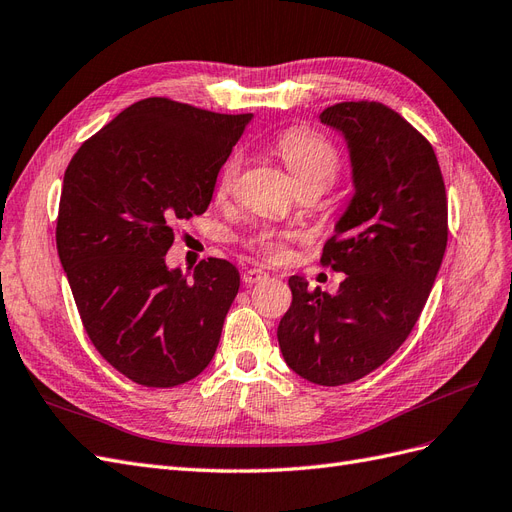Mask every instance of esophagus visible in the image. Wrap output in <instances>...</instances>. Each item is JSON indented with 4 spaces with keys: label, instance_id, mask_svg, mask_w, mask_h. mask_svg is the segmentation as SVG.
Wrapping results in <instances>:
<instances>
[{
    "label": "esophagus",
    "instance_id": "34e87169",
    "mask_svg": "<svg viewBox=\"0 0 512 512\" xmlns=\"http://www.w3.org/2000/svg\"><path fill=\"white\" fill-rule=\"evenodd\" d=\"M267 277H269L267 271H262V269H247V271L243 273V282H245L247 286H252V284H258V282H262V280H267Z\"/></svg>",
    "mask_w": 512,
    "mask_h": 512
}]
</instances>
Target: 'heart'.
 Wrapping results in <instances>:
<instances>
[{
	"instance_id": "b5f03b06",
	"label": "heart",
	"mask_w": 512,
	"mask_h": 512,
	"mask_svg": "<svg viewBox=\"0 0 512 512\" xmlns=\"http://www.w3.org/2000/svg\"><path fill=\"white\" fill-rule=\"evenodd\" d=\"M275 151L280 153V158L288 166L290 175L297 183V188H303V185H322L324 190L335 181L337 177V168L339 160L335 149L322 141L320 136L307 132V130H288L284 132L275 143ZM241 170V158L230 156L222 168L220 175V192L226 194L232 190ZM262 252L269 254L271 258H282L284 256V245L271 239V237H262L260 239Z\"/></svg>"
}]
</instances>
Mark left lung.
Listing matches in <instances>:
<instances>
[{
  "label": "left lung",
  "mask_w": 512,
  "mask_h": 512,
  "mask_svg": "<svg viewBox=\"0 0 512 512\" xmlns=\"http://www.w3.org/2000/svg\"><path fill=\"white\" fill-rule=\"evenodd\" d=\"M320 123L342 134L352 196L322 265L346 273L335 294L292 275L277 327L294 374L339 386L378 369L421 316L446 250V190L427 138L378 102H339Z\"/></svg>",
  "instance_id": "1"
}]
</instances>
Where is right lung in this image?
<instances>
[{
    "label": "right lung",
    "mask_w": 512,
    "mask_h": 512,
    "mask_svg": "<svg viewBox=\"0 0 512 512\" xmlns=\"http://www.w3.org/2000/svg\"><path fill=\"white\" fill-rule=\"evenodd\" d=\"M252 117L147 98L85 141L66 168L61 267L89 339L136 384L188 382L220 344L237 267L209 258L183 273L168 269L166 252L173 224L207 211Z\"/></svg>",
    "instance_id": "right-lung-1"
}]
</instances>
